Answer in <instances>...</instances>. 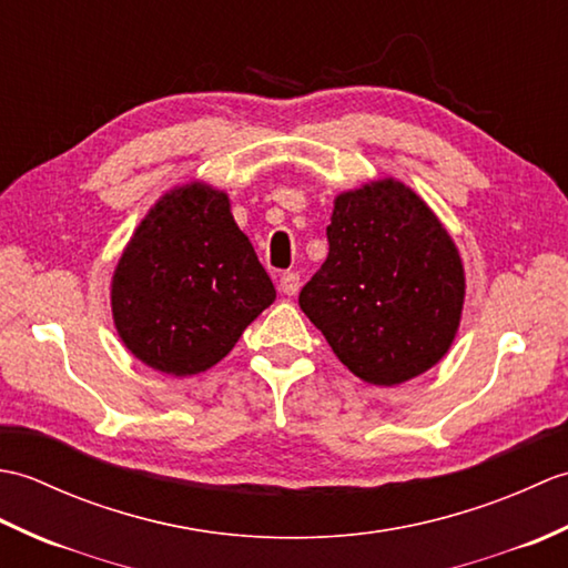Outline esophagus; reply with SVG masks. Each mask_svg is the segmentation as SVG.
I'll list each match as a JSON object with an SVG mask.
<instances>
[{
  "label": "esophagus",
  "mask_w": 568,
  "mask_h": 568,
  "mask_svg": "<svg viewBox=\"0 0 568 568\" xmlns=\"http://www.w3.org/2000/svg\"><path fill=\"white\" fill-rule=\"evenodd\" d=\"M297 291H300V275L293 273V271L283 273L281 275V293L283 295H297Z\"/></svg>",
  "instance_id": "obj_1"
}]
</instances>
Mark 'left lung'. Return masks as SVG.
Returning <instances> with one entry per match:
<instances>
[{
  "label": "left lung",
  "mask_w": 568,
  "mask_h": 568,
  "mask_svg": "<svg viewBox=\"0 0 568 568\" xmlns=\"http://www.w3.org/2000/svg\"><path fill=\"white\" fill-rule=\"evenodd\" d=\"M327 239L300 307L332 352L388 388L429 371L449 352L466 295L462 256L437 214L383 178L334 200Z\"/></svg>",
  "instance_id": "8db88e82"
}]
</instances>
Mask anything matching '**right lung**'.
Masks as SVG:
<instances>
[{
	"label": "right lung",
	"instance_id": "1",
	"mask_svg": "<svg viewBox=\"0 0 568 568\" xmlns=\"http://www.w3.org/2000/svg\"><path fill=\"white\" fill-rule=\"evenodd\" d=\"M275 287L226 192L173 187L136 226L112 277V315L124 346L168 376H195L232 352Z\"/></svg>",
	"mask_w": 568,
	"mask_h": 568
}]
</instances>
